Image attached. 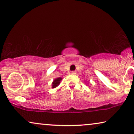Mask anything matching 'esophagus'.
<instances>
[{"instance_id":"obj_1","label":"esophagus","mask_w":134,"mask_h":134,"mask_svg":"<svg viewBox=\"0 0 134 134\" xmlns=\"http://www.w3.org/2000/svg\"><path fill=\"white\" fill-rule=\"evenodd\" d=\"M71 74H72V75H75V74H76V72H75V71H71Z\"/></svg>"}]
</instances>
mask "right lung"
I'll return each instance as SVG.
<instances>
[{
  "label": "right lung",
  "mask_w": 134,
  "mask_h": 134,
  "mask_svg": "<svg viewBox=\"0 0 134 134\" xmlns=\"http://www.w3.org/2000/svg\"><path fill=\"white\" fill-rule=\"evenodd\" d=\"M62 80V78L61 77H59V78H57L56 79H54L53 80V81L52 82V88H56V87H58V86L59 85L60 82H61Z\"/></svg>",
  "instance_id": "obj_1"
}]
</instances>
